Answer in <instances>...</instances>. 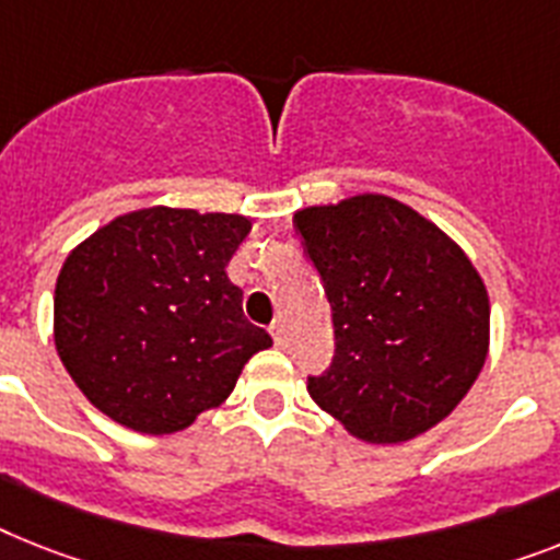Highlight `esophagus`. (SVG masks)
<instances>
[{
	"label": "esophagus",
	"mask_w": 560,
	"mask_h": 560,
	"mask_svg": "<svg viewBox=\"0 0 560 560\" xmlns=\"http://www.w3.org/2000/svg\"><path fill=\"white\" fill-rule=\"evenodd\" d=\"M269 331H271V337H275V346H280V349H283V346H285V326H283V320L271 323Z\"/></svg>",
	"instance_id": "esophagus-1"
}]
</instances>
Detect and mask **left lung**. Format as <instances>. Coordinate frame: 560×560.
Returning a JSON list of instances; mask_svg holds the SVG:
<instances>
[{
  "label": "left lung",
  "mask_w": 560,
  "mask_h": 560,
  "mask_svg": "<svg viewBox=\"0 0 560 560\" xmlns=\"http://www.w3.org/2000/svg\"><path fill=\"white\" fill-rule=\"evenodd\" d=\"M335 323V358L308 395L354 438L397 443L441 423L489 349L487 285L415 208L360 194L294 214Z\"/></svg>",
  "instance_id": "8db88e82"
}]
</instances>
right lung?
I'll return each instance as SVG.
<instances>
[{"label":"right lung","instance_id":"add662e5","mask_svg":"<svg viewBox=\"0 0 560 560\" xmlns=\"http://www.w3.org/2000/svg\"><path fill=\"white\" fill-rule=\"evenodd\" d=\"M252 223L194 208H142L65 260L54 340L82 395L122 427L171 435L231 395L271 337L225 275Z\"/></svg>","mask_w":560,"mask_h":560}]
</instances>
